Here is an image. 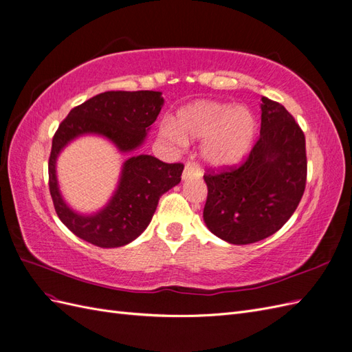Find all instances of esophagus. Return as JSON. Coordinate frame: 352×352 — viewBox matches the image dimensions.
I'll list each match as a JSON object with an SVG mask.
<instances>
[{"label":"esophagus","mask_w":352,"mask_h":352,"mask_svg":"<svg viewBox=\"0 0 352 352\" xmlns=\"http://www.w3.org/2000/svg\"><path fill=\"white\" fill-rule=\"evenodd\" d=\"M201 176V170L199 167L192 163V162H188L185 168H184V173H182V179L186 180V179H192V177H199Z\"/></svg>","instance_id":"34e87169"}]
</instances>
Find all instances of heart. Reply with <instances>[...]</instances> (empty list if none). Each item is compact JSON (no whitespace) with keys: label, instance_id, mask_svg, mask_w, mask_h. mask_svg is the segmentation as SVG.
<instances>
[{"label":"heart","instance_id":"obj_1","mask_svg":"<svg viewBox=\"0 0 352 352\" xmlns=\"http://www.w3.org/2000/svg\"><path fill=\"white\" fill-rule=\"evenodd\" d=\"M162 135L172 144L206 140L202 155L214 167L238 163L251 148L255 122L250 110L225 102L201 101L190 104L177 114L176 122L162 123Z\"/></svg>","mask_w":352,"mask_h":352}]
</instances>
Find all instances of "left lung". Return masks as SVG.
<instances>
[{
	"instance_id": "left-lung-1",
	"label": "left lung",
	"mask_w": 352,
	"mask_h": 352,
	"mask_svg": "<svg viewBox=\"0 0 352 352\" xmlns=\"http://www.w3.org/2000/svg\"><path fill=\"white\" fill-rule=\"evenodd\" d=\"M258 141L239 166L207 170V228L247 245L278 232L294 214L307 182L305 136L282 104L261 98Z\"/></svg>"
}]
</instances>
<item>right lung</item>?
Returning <instances> with one entry per match:
<instances>
[{"label": "right lung", "mask_w": 352, "mask_h": 352, "mask_svg": "<svg viewBox=\"0 0 352 352\" xmlns=\"http://www.w3.org/2000/svg\"><path fill=\"white\" fill-rule=\"evenodd\" d=\"M162 92L109 91L70 110L52 138L48 162L50 194L57 216L70 232L101 248H117L132 242L150 225L158 199L180 182L182 163H163L153 155L126 160L114 195L102 210L91 216L73 211L63 199L57 175V157L72 140L94 133L110 140L119 151L141 146L150 126L163 107Z\"/></svg>", "instance_id": "right-lung-1"}]
</instances>
